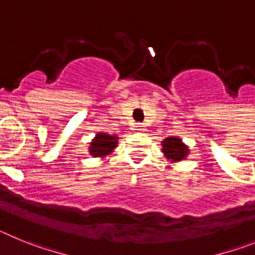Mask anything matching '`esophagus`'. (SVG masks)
Returning <instances> with one entry per match:
<instances>
[{
  "instance_id": "obj_1",
  "label": "esophagus",
  "mask_w": 255,
  "mask_h": 255,
  "mask_svg": "<svg viewBox=\"0 0 255 255\" xmlns=\"http://www.w3.org/2000/svg\"><path fill=\"white\" fill-rule=\"evenodd\" d=\"M135 130H138V131H144V130H145V125H144V124H136V125H135Z\"/></svg>"
}]
</instances>
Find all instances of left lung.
Returning a JSON list of instances; mask_svg holds the SVG:
<instances>
[{"mask_svg": "<svg viewBox=\"0 0 255 255\" xmlns=\"http://www.w3.org/2000/svg\"><path fill=\"white\" fill-rule=\"evenodd\" d=\"M161 152L171 163L185 161L190 153L188 145L181 140V138H177V136H168V138L163 139L161 141Z\"/></svg>", "mask_w": 255, "mask_h": 255, "instance_id": "8db88e82", "label": "left lung"}]
</instances>
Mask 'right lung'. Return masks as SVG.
<instances>
[{"label": "right lung", "mask_w": 255, "mask_h": 255, "mask_svg": "<svg viewBox=\"0 0 255 255\" xmlns=\"http://www.w3.org/2000/svg\"><path fill=\"white\" fill-rule=\"evenodd\" d=\"M119 144L117 135L107 134L105 131L97 132L88 147V152L94 158H105L106 155L111 154Z\"/></svg>", "instance_id": "obj_1"}]
</instances>
